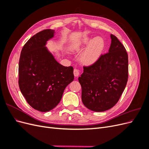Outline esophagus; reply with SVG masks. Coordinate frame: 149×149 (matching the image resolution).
Returning a JSON list of instances; mask_svg holds the SVG:
<instances>
[{
  "label": "esophagus",
  "instance_id": "esophagus-1",
  "mask_svg": "<svg viewBox=\"0 0 149 149\" xmlns=\"http://www.w3.org/2000/svg\"><path fill=\"white\" fill-rule=\"evenodd\" d=\"M73 74H74L75 77H77V76H78L79 75V71L78 69H74Z\"/></svg>",
  "mask_w": 149,
  "mask_h": 149
}]
</instances>
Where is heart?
<instances>
[{
	"label": "heart",
	"mask_w": 149,
	"mask_h": 149,
	"mask_svg": "<svg viewBox=\"0 0 149 149\" xmlns=\"http://www.w3.org/2000/svg\"><path fill=\"white\" fill-rule=\"evenodd\" d=\"M89 39H84L82 42L74 43L72 45L73 50H78L83 44H87ZM104 48V41L102 37H97L94 38L90 42L88 47L81 56V61L86 65H90L94 63L100 57L101 53Z\"/></svg>",
	"instance_id": "obj_1"
}]
</instances>
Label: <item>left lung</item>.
Segmentation results:
<instances>
[{
	"instance_id": "8db88e82",
	"label": "left lung",
	"mask_w": 149,
	"mask_h": 149,
	"mask_svg": "<svg viewBox=\"0 0 149 149\" xmlns=\"http://www.w3.org/2000/svg\"><path fill=\"white\" fill-rule=\"evenodd\" d=\"M108 53L91 66H84L78 78L83 104L89 109L102 112L118 102L128 79V55L116 36L111 35Z\"/></svg>"
}]
</instances>
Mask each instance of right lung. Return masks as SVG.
Wrapping results in <instances>:
<instances>
[{
	"label": "right lung",
	"mask_w": 149,
	"mask_h": 149,
	"mask_svg": "<svg viewBox=\"0 0 149 149\" xmlns=\"http://www.w3.org/2000/svg\"><path fill=\"white\" fill-rule=\"evenodd\" d=\"M54 33L46 29L33 35L24 45L19 60L20 91L29 105L40 112L55 107L74 79L73 68L60 65L45 47Z\"/></svg>",
	"instance_id": "1"
}]
</instances>
